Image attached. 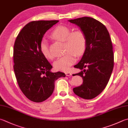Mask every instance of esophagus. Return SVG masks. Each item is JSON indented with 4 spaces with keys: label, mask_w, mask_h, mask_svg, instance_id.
I'll return each mask as SVG.
<instances>
[{
    "label": "esophagus",
    "mask_w": 128,
    "mask_h": 128,
    "mask_svg": "<svg viewBox=\"0 0 128 128\" xmlns=\"http://www.w3.org/2000/svg\"><path fill=\"white\" fill-rule=\"evenodd\" d=\"M65 74H66V75L67 76H70L72 75V74L70 72H66V73H65Z\"/></svg>",
    "instance_id": "1"
}]
</instances>
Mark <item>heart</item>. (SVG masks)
Wrapping results in <instances>:
<instances>
[{"instance_id":"1","label":"heart","mask_w":128,"mask_h":128,"mask_svg":"<svg viewBox=\"0 0 128 128\" xmlns=\"http://www.w3.org/2000/svg\"><path fill=\"white\" fill-rule=\"evenodd\" d=\"M51 37L60 41L64 42L66 44L64 49L66 54L54 62V68L58 71H68L72 65L75 63L76 54L80 56L85 52L87 40L85 33L81 30L71 32L70 29L66 26H58L53 30ZM40 50L46 58L54 59V55L50 52L48 44L46 40L40 42Z\"/></svg>"}]
</instances>
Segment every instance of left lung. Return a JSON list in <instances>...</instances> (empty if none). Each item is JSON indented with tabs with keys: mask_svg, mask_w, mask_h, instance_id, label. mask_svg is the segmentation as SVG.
Listing matches in <instances>:
<instances>
[{
	"mask_svg": "<svg viewBox=\"0 0 128 128\" xmlns=\"http://www.w3.org/2000/svg\"><path fill=\"white\" fill-rule=\"evenodd\" d=\"M85 33L87 47L78 63L74 67L82 70L83 83L73 88L74 93L84 99H92L104 90L114 67V54L109 33L99 21L91 17L68 20Z\"/></svg>",
	"mask_w": 128,
	"mask_h": 128,
	"instance_id": "obj_1",
	"label": "left lung"
}]
</instances>
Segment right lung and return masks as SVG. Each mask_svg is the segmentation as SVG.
<instances>
[{
    "label": "right lung",
    "instance_id": "right-lung-1",
    "mask_svg": "<svg viewBox=\"0 0 128 128\" xmlns=\"http://www.w3.org/2000/svg\"><path fill=\"white\" fill-rule=\"evenodd\" d=\"M58 20L30 22L19 33L13 49L14 71L19 88L29 100L40 102L52 95L54 82L65 77L63 72H52V68L40 50L45 33Z\"/></svg>",
    "mask_w": 128,
    "mask_h": 128
}]
</instances>
